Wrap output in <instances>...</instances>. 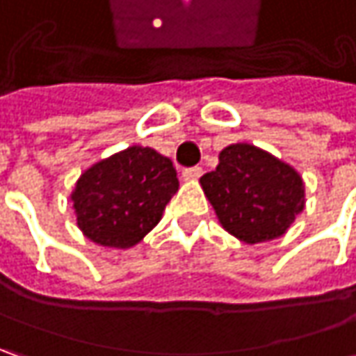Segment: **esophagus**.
<instances>
[{
  "label": "esophagus",
  "instance_id": "obj_1",
  "mask_svg": "<svg viewBox=\"0 0 356 356\" xmlns=\"http://www.w3.org/2000/svg\"><path fill=\"white\" fill-rule=\"evenodd\" d=\"M182 176H184V180H196V178L202 176V168H200V166L184 168V170H182Z\"/></svg>",
  "mask_w": 356,
  "mask_h": 356
}]
</instances>
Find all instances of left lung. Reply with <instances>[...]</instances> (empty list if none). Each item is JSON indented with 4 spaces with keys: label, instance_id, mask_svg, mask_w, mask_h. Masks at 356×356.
Here are the masks:
<instances>
[{
    "label": "left lung",
    "instance_id": "left-lung-1",
    "mask_svg": "<svg viewBox=\"0 0 356 356\" xmlns=\"http://www.w3.org/2000/svg\"><path fill=\"white\" fill-rule=\"evenodd\" d=\"M200 184L224 229L245 243L281 238L305 206L299 172L253 144L226 146Z\"/></svg>",
    "mask_w": 356,
    "mask_h": 356
}]
</instances>
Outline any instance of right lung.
Returning a JSON list of instances; mask_svg holds the SVG:
<instances>
[{"instance_id":"obj_1","label":"right lung","mask_w":356,"mask_h":356,"mask_svg":"<svg viewBox=\"0 0 356 356\" xmlns=\"http://www.w3.org/2000/svg\"><path fill=\"white\" fill-rule=\"evenodd\" d=\"M176 190L170 158L130 146L81 174L71 194L76 226L99 245L127 250L160 222Z\"/></svg>"}]
</instances>
